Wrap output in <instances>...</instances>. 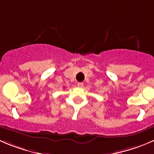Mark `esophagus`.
<instances>
[{
  "label": "esophagus",
  "instance_id": "34e87169",
  "mask_svg": "<svg viewBox=\"0 0 154 154\" xmlns=\"http://www.w3.org/2000/svg\"><path fill=\"white\" fill-rule=\"evenodd\" d=\"M77 85H78L79 88H83V86H84V84H83L82 82H79L78 84H77Z\"/></svg>",
  "mask_w": 154,
  "mask_h": 154
}]
</instances>
